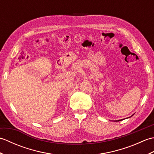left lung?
<instances>
[{
  "mask_svg": "<svg viewBox=\"0 0 154 154\" xmlns=\"http://www.w3.org/2000/svg\"><path fill=\"white\" fill-rule=\"evenodd\" d=\"M120 120H118V121H120Z\"/></svg>",
  "mask_w": 154,
  "mask_h": 154,
  "instance_id": "obj_1",
  "label": "left lung"
}]
</instances>
